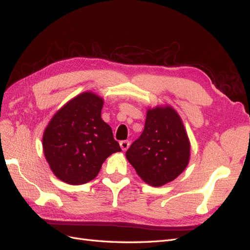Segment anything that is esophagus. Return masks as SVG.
Listing matches in <instances>:
<instances>
[{
	"mask_svg": "<svg viewBox=\"0 0 250 250\" xmlns=\"http://www.w3.org/2000/svg\"><path fill=\"white\" fill-rule=\"evenodd\" d=\"M120 147H121V149L124 150V151H125V150L129 148V146H130V143L127 142V141H121L120 143Z\"/></svg>",
	"mask_w": 250,
	"mask_h": 250,
	"instance_id": "obj_1",
	"label": "esophagus"
}]
</instances>
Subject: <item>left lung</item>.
<instances>
[{"instance_id":"1","label":"left lung","mask_w":250,"mask_h":250,"mask_svg":"<svg viewBox=\"0 0 250 250\" xmlns=\"http://www.w3.org/2000/svg\"><path fill=\"white\" fill-rule=\"evenodd\" d=\"M189 154L182 120L168 105L148 109L143 133L125 152L137 175L152 187L175 180L187 168Z\"/></svg>"}]
</instances>
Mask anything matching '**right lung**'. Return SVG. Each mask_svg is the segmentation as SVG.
<instances>
[{
	"label": "right lung",
	"instance_id": "add662e5",
	"mask_svg": "<svg viewBox=\"0 0 250 250\" xmlns=\"http://www.w3.org/2000/svg\"><path fill=\"white\" fill-rule=\"evenodd\" d=\"M103 99L86 91L67 102L45 127V160L62 181L80 185L95 179L103 162L121 151L113 131L101 118Z\"/></svg>",
	"mask_w": 250,
	"mask_h": 250
}]
</instances>
